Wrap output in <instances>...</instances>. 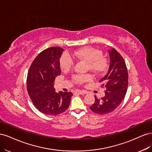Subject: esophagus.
Returning <instances> with one entry per match:
<instances>
[{"mask_svg":"<svg viewBox=\"0 0 152 152\" xmlns=\"http://www.w3.org/2000/svg\"><path fill=\"white\" fill-rule=\"evenodd\" d=\"M75 93L78 94H86V93L84 91H80V90L75 91Z\"/></svg>","mask_w":152,"mask_h":152,"instance_id":"34e87169","label":"esophagus"}]
</instances>
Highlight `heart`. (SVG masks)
<instances>
[{"label":"heart","mask_w":152,"mask_h":152,"mask_svg":"<svg viewBox=\"0 0 152 152\" xmlns=\"http://www.w3.org/2000/svg\"><path fill=\"white\" fill-rule=\"evenodd\" d=\"M73 56L77 59L87 63L90 70L96 73H103L107 68V63L100 50L92 47H84L73 52ZM60 67L63 71H68L73 66V61L71 56L65 53L60 58ZM73 80L77 83L82 84L91 80L90 75H75Z\"/></svg>","instance_id":"b5f03b06"}]
</instances>
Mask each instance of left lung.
Here are the masks:
<instances>
[{
	"instance_id": "left-lung-1",
	"label": "left lung",
	"mask_w": 152,
	"mask_h": 152,
	"mask_svg": "<svg viewBox=\"0 0 152 152\" xmlns=\"http://www.w3.org/2000/svg\"><path fill=\"white\" fill-rule=\"evenodd\" d=\"M110 65L108 72L99 80L106 87L105 96L101 99L95 97V102L90 107L92 112L99 115L112 112L122 103L128 87V72L126 63L117 50H108Z\"/></svg>"
}]
</instances>
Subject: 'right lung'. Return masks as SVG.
Wrapping results in <instances>:
<instances>
[{"label":"right lung","instance_id":"right-lung-1","mask_svg":"<svg viewBox=\"0 0 152 152\" xmlns=\"http://www.w3.org/2000/svg\"><path fill=\"white\" fill-rule=\"evenodd\" d=\"M63 50L60 47L44 50L32 62L27 76V91L32 103L48 115L65 112L73 96L70 92L56 93L54 88L55 78L61 73L59 59Z\"/></svg>","mask_w":152,"mask_h":152}]
</instances>
